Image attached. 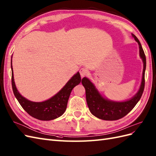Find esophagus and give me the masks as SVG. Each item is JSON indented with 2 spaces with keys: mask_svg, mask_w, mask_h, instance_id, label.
I'll return each mask as SVG.
<instances>
[{
  "mask_svg": "<svg viewBox=\"0 0 156 156\" xmlns=\"http://www.w3.org/2000/svg\"><path fill=\"white\" fill-rule=\"evenodd\" d=\"M80 74L82 77H84V76H86L87 74H88V70L86 69V68H81L80 70Z\"/></svg>",
  "mask_w": 156,
  "mask_h": 156,
  "instance_id": "obj_1",
  "label": "esophagus"
}]
</instances>
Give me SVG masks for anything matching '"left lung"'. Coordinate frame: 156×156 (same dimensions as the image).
Segmentation results:
<instances>
[{"label": "left lung", "mask_w": 156, "mask_h": 156, "mask_svg": "<svg viewBox=\"0 0 156 156\" xmlns=\"http://www.w3.org/2000/svg\"><path fill=\"white\" fill-rule=\"evenodd\" d=\"M132 36L135 41L138 43L140 55L144 62L142 83L139 91L134 97L125 102H112L104 98L89 79L84 77L82 80V84L86 89V102L90 112L96 117L104 120H117L124 117L135 107L144 92L145 86V70L146 68V55L139 40L133 34Z\"/></svg>", "instance_id": "obj_1"}]
</instances>
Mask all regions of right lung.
<instances>
[{"label":"right lung","instance_id":"obj_1","mask_svg":"<svg viewBox=\"0 0 156 156\" xmlns=\"http://www.w3.org/2000/svg\"><path fill=\"white\" fill-rule=\"evenodd\" d=\"M12 70V87L14 96L19 101L20 106L32 117L40 120H51L61 116L66 111L68 98L70 93L76 86L81 82V77L79 72L68 81L63 88L55 96L48 100L42 102H34L28 100L22 96L16 88L14 81L13 70L11 61Z\"/></svg>","mask_w":156,"mask_h":156}]
</instances>
